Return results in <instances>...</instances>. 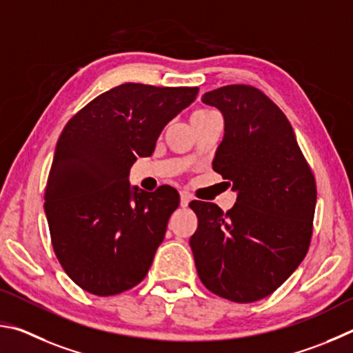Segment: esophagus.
Listing matches in <instances>:
<instances>
[{
    "label": "esophagus",
    "mask_w": 353,
    "mask_h": 353,
    "mask_svg": "<svg viewBox=\"0 0 353 353\" xmlns=\"http://www.w3.org/2000/svg\"><path fill=\"white\" fill-rule=\"evenodd\" d=\"M189 201H190V195L188 192H181L180 194V205H181V208H188Z\"/></svg>",
    "instance_id": "1"
}]
</instances>
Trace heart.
Returning a JSON list of instances; mask_svg holds the SVG:
<instances>
[{
  "label": "heart",
  "mask_w": 353,
  "mask_h": 353,
  "mask_svg": "<svg viewBox=\"0 0 353 353\" xmlns=\"http://www.w3.org/2000/svg\"><path fill=\"white\" fill-rule=\"evenodd\" d=\"M211 113H214V111H209V110H199V111H195L194 116H206V114H211Z\"/></svg>",
  "instance_id": "1"
}]
</instances>
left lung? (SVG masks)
Instances as JSON below:
<instances>
[{"label": "left lung", "instance_id": "8db88e82", "mask_svg": "<svg viewBox=\"0 0 353 353\" xmlns=\"http://www.w3.org/2000/svg\"><path fill=\"white\" fill-rule=\"evenodd\" d=\"M225 117L212 169L237 201L223 212L192 201L196 273L209 292L232 302L267 298L304 261L313 232L316 183L282 110L251 85H226L201 97Z\"/></svg>", "mask_w": 353, "mask_h": 353}]
</instances>
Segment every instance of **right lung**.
Instances as JSON below:
<instances>
[{"label":"right lung","instance_id":"obj_1","mask_svg":"<svg viewBox=\"0 0 353 353\" xmlns=\"http://www.w3.org/2000/svg\"><path fill=\"white\" fill-rule=\"evenodd\" d=\"M196 94V86L123 83L92 99L65 125L45 212L61 268L85 292L119 294L145 277L180 195L170 186L130 188V167L136 157H150L167 122Z\"/></svg>","mask_w":353,"mask_h":353}]
</instances>
